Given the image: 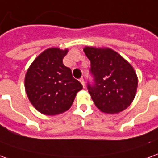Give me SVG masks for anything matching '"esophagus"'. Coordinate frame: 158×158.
Here are the masks:
<instances>
[{
	"label": "esophagus",
	"instance_id": "34e87169",
	"mask_svg": "<svg viewBox=\"0 0 158 158\" xmlns=\"http://www.w3.org/2000/svg\"><path fill=\"white\" fill-rule=\"evenodd\" d=\"M79 81H80V82H81V85H82V86H83V88H84V87H85V81H84V79H83V78H81V79H80V80H79Z\"/></svg>",
	"mask_w": 158,
	"mask_h": 158
}]
</instances>
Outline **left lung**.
Instances as JSON below:
<instances>
[{
  "label": "left lung",
  "instance_id": "1",
  "mask_svg": "<svg viewBox=\"0 0 158 158\" xmlns=\"http://www.w3.org/2000/svg\"><path fill=\"white\" fill-rule=\"evenodd\" d=\"M83 51L91 62L94 83L88 84V89L95 106L109 114L127 109L138 87V77L133 66L109 48L85 47Z\"/></svg>",
  "mask_w": 158,
  "mask_h": 158
}]
</instances>
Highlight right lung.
<instances>
[{
  "mask_svg": "<svg viewBox=\"0 0 158 158\" xmlns=\"http://www.w3.org/2000/svg\"><path fill=\"white\" fill-rule=\"evenodd\" d=\"M68 49L50 48L35 58L29 67L24 88L29 100L39 112L54 116L65 112L72 106L77 93L82 89L64 66L63 59Z\"/></svg>",
  "mask_w": 158,
  "mask_h": 158,
  "instance_id": "right-lung-1",
  "label": "right lung"
}]
</instances>
